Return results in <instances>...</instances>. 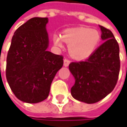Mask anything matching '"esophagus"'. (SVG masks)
I'll return each instance as SVG.
<instances>
[{
	"mask_svg": "<svg viewBox=\"0 0 127 127\" xmlns=\"http://www.w3.org/2000/svg\"><path fill=\"white\" fill-rule=\"evenodd\" d=\"M69 64H70V61L67 60V59H64V66H65V67H67L68 65H69Z\"/></svg>",
	"mask_w": 127,
	"mask_h": 127,
	"instance_id": "1",
	"label": "esophagus"
}]
</instances>
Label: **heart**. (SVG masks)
I'll return each instance as SVG.
<instances>
[{"mask_svg":"<svg viewBox=\"0 0 127 127\" xmlns=\"http://www.w3.org/2000/svg\"><path fill=\"white\" fill-rule=\"evenodd\" d=\"M100 34L95 29L78 27L64 30L63 35L54 34V45L62 48L63 42L68 44L69 54L73 58L82 60L88 57L94 51L100 41Z\"/></svg>","mask_w":127,"mask_h":127,"instance_id":"heart-1","label":"heart"}]
</instances>
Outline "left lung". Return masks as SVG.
<instances>
[{"instance_id":"obj_1","label":"left lung","mask_w":127,"mask_h":127,"mask_svg":"<svg viewBox=\"0 0 127 127\" xmlns=\"http://www.w3.org/2000/svg\"><path fill=\"white\" fill-rule=\"evenodd\" d=\"M100 28L104 42L86 60L69 64L75 78L71 95L88 104L101 101L113 90L120 71L118 43L110 29L101 26Z\"/></svg>"}]
</instances>
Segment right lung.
I'll return each mask as SVG.
<instances>
[{"label": "right lung", "mask_w": 127, "mask_h": 127, "mask_svg": "<svg viewBox=\"0 0 127 127\" xmlns=\"http://www.w3.org/2000/svg\"><path fill=\"white\" fill-rule=\"evenodd\" d=\"M48 17H33L14 32L6 58V76L14 95L38 103L49 95L51 82L63 65V57L46 49Z\"/></svg>", "instance_id": "right-lung-1"}]
</instances>
